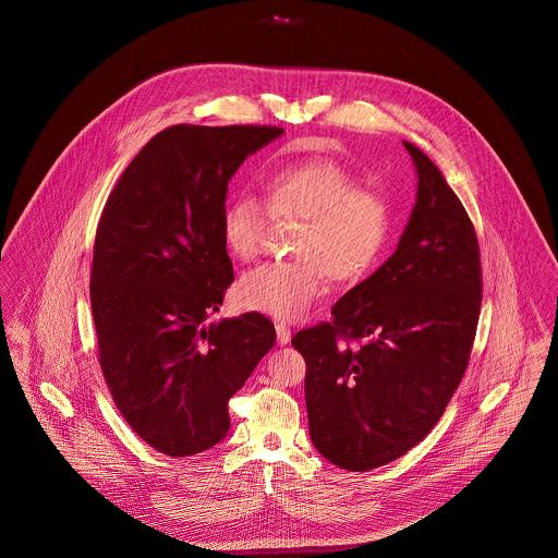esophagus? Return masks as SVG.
I'll return each mask as SVG.
<instances>
[{"instance_id":"obj_1","label":"esophagus","mask_w":558,"mask_h":558,"mask_svg":"<svg viewBox=\"0 0 558 558\" xmlns=\"http://www.w3.org/2000/svg\"><path fill=\"white\" fill-rule=\"evenodd\" d=\"M275 330H277V343H279V345L290 343V339H292V330H290L283 322H277V324H275Z\"/></svg>"}]
</instances>
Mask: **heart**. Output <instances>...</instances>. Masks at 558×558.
I'll use <instances>...</instances> for the list:
<instances>
[{
    "mask_svg": "<svg viewBox=\"0 0 558 558\" xmlns=\"http://www.w3.org/2000/svg\"><path fill=\"white\" fill-rule=\"evenodd\" d=\"M264 202L234 197L221 221L228 251L242 262L257 255L268 223L303 221L294 240L296 262H268L240 277V307L277 319L303 318L324 290V270L335 281L365 277L393 234V208L380 193L359 189L356 178L330 159L294 160L264 180Z\"/></svg>",
    "mask_w": 558,
    "mask_h": 558,
    "instance_id": "heart-1",
    "label": "heart"
}]
</instances>
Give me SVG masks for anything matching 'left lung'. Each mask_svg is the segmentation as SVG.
<instances>
[{
    "mask_svg": "<svg viewBox=\"0 0 558 558\" xmlns=\"http://www.w3.org/2000/svg\"><path fill=\"white\" fill-rule=\"evenodd\" d=\"M416 202L396 253L332 307V322L299 330L307 361L310 436L350 473L385 466L442 416L469 365L481 310L475 228L440 169L403 142ZM362 345L352 349L347 341Z\"/></svg>",
    "mask_w": 558,
    "mask_h": 558,
    "instance_id": "8db88e82",
    "label": "left lung"
}]
</instances>
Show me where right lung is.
I'll return each mask as SVG.
<instances>
[{"label":"right lung","instance_id":"obj_1","mask_svg":"<svg viewBox=\"0 0 558 558\" xmlns=\"http://www.w3.org/2000/svg\"><path fill=\"white\" fill-rule=\"evenodd\" d=\"M281 135L277 126H169L105 204L89 281L102 376L126 423L169 458L228 436V401L275 345L272 322L255 312L206 319L234 281L221 230L228 182Z\"/></svg>","mask_w":558,"mask_h":558}]
</instances>
